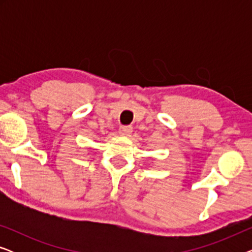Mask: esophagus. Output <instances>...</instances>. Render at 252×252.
<instances>
[{"label": "esophagus", "instance_id": "34e87169", "mask_svg": "<svg viewBox=\"0 0 252 252\" xmlns=\"http://www.w3.org/2000/svg\"><path fill=\"white\" fill-rule=\"evenodd\" d=\"M133 132V128L130 126H122L119 128V134L122 136H129Z\"/></svg>", "mask_w": 252, "mask_h": 252}]
</instances>
